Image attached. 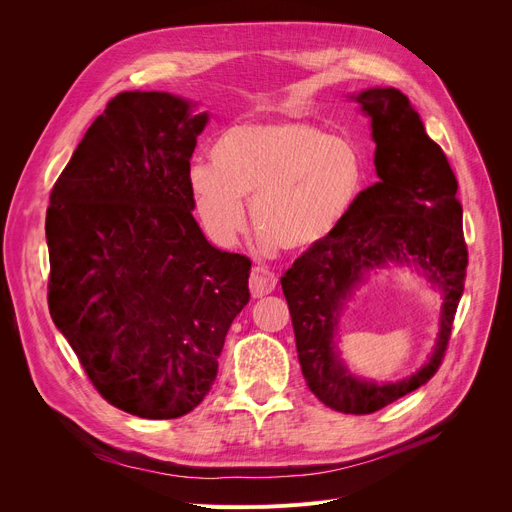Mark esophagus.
I'll list each match as a JSON object with an SVG mask.
<instances>
[{
  "label": "esophagus",
  "instance_id": "34e87169",
  "mask_svg": "<svg viewBox=\"0 0 512 512\" xmlns=\"http://www.w3.org/2000/svg\"><path fill=\"white\" fill-rule=\"evenodd\" d=\"M276 284H278V278L270 270H265V267H255V270L251 272L249 288H251V294L255 299H261V297H265V294L274 292Z\"/></svg>",
  "mask_w": 512,
  "mask_h": 512
}]
</instances>
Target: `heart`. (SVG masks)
Here are the masks:
<instances>
[{
  "mask_svg": "<svg viewBox=\"0 0 512 512\" xmlns=\"http://www.w3.org/2000/svg\"><path fill=\"white\" fill-rule=\"evenodd\" d=\"M365 184L357 147L309 122H242L211 147V166H195L188 188L205 232L230 247L251 220L265 251L305 253L348 218Z\"/></svg>",
  "mask_w": 512,
  "mask_h": 512,
  "instance_id": "1",
  "label": "heart"
}]
</instances>
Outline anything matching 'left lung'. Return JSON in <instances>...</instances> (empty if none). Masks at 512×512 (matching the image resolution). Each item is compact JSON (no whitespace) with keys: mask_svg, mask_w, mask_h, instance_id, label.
<instances>
[{"mask_svg":"<svg viewBox=\"0 0 512 512\" xmlns=\"http://www.w3.org/2000/svg\"><path fill=\"white\" fill-rule=\"evenodd\" d=\"M346 99L359 103L369 118L380 180L365 188L326 242L292 263L280 284L307 386L334 411L367 415L427 384L438 371L463 297L467 247L459 184L409 97L394 87H371ZM390 266H409L441 292L443 305L426 363L407 379L380 385L350 371L337 332L368 276Z\"/></svg>","mask_w":512,"mask_h":512,"instance_id":"left-lung-1","label":"left lung"}]
</instances>
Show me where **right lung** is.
I'll return each instance as SVG.
<instances>
[{"label": "right lung", "mask_w": 512, "mask_h": 512, "mask_svg": "<svg viewBox=\"0 0 512 512\" xmlns=\"http://www.w3.org/2000/svg\"><path fill=\"white\" fill-rule=\"evenodd\" d=\"M199 103L118 93L53 186L45 220L49 313L114 407L143 419L193 411L218 375L251 261L213 247L188 188Z\"/></svg>", "instance_id": "right-lung-1"}]
</instances>
